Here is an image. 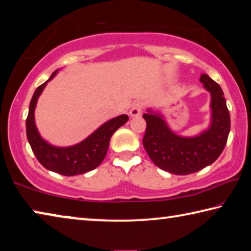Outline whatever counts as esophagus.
I'll use <instances>...</instances> for the list:
<instances>
[{
    "mask_svg": "<svg viewBox=\"0 0 251 251\" xmlns=\"http://www.w3.org/2000/svg\"><path fill=\"white\" fill-rule=\"evenodd\" d=\"M142 112V103L141 102H137L134 103L130 109V115L132 118H137Z\"/></svg>",
    "mask_w": 251,
    "mask_h": 251,
    "instance_id": "1",
    "label": "esophagus"
}]
</instances>
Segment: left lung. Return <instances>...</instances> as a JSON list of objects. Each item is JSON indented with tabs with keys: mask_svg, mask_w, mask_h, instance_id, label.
Masks as SVG:
<instances>
[{
	"mask_svg": "<svg viewBox=\"0 0 251 251\" xmlns=\"http://www.w3.org/2000/svg\"><path fill=\"white\" fill-rule=\"evenodd\" d=\"M200 82L210 92L211 117L209 126L196 136L174 132L159 111L148 109L142 115L147 122L142 140L146 151L157 167L175 175H190L213 164L228 140L230 114L222 88L206 74Z\"/></svg>",
	"mask_w": 251,
	"mask_h": 251,
	"instance_id": "1",
	"label": "left lung"
}]
</instances>
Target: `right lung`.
<instances>
[{"mask_svg": "<svg viewBox=\"0 0 251 251\" xmlns=\"http://www.w3.org/2000/svg\"><path fill=\"white\" fill-rule=\"evenodd\" d=\"M58 73L55 71L48 80L34 91L33 96L29 105V113L26 118V137L31 149L39 160V163L48 171L58 173L64 176H75L85 174L95 169L102 163L106 156L111 137L120 126L128 122L129 117L121 114L111 120L104 122L93 133L78 144L69 147H57L49 144L40 136L34 121V110L37 102L46 85Z\"/></svg>", "mask_w": 251, "mask_h": 251, "instance_id": "right-lung-1", "label": "right lung"}]
</instances>
